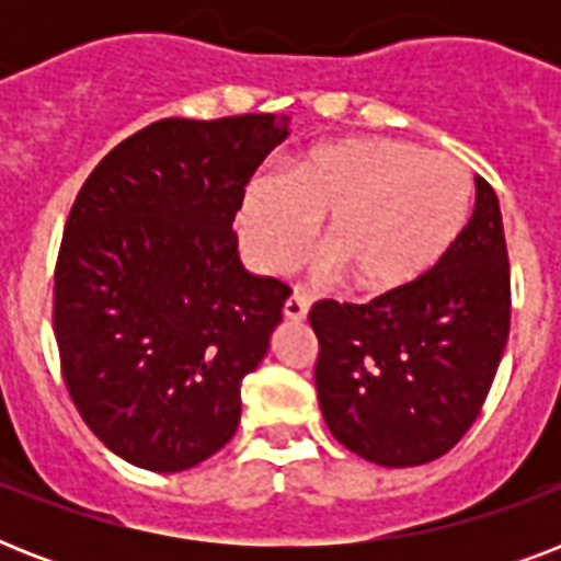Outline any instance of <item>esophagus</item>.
Here are the masks:
<instances>
[{
    "instance_id": "1",
    "label": "esophagus",
    "mask_w": 561,
    "mask_h": 561,
    "mask_svg": "<svg viewBox=\"0 0 561 561\" xmlns=\"http://www.w3.org/2000/svg\"><path fill=\"white\" fill-rule=\"evenodd\" d=\"M308 306H311V302H308L306 294L294 290V294L288 297V302H285V317H288V320H294V323H299V320H306Z\"/></svg>"
}]
</instances>
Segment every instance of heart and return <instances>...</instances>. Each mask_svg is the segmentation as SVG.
<instances>
[{
	"label": "heart",
	"instance_id": "obj_1",
	"mask_svg": "<svg viewBox=\"0 0 561 561\" xmlns=\"http://www.w3.org/2000/svg\"><path fill=\"white\" fill-rule=\"evenodd\" d=\"M471 174L448 153L401 139L320 145L285 174L250 183L238 232L262 271H294L317 220L334 271L390 294L439 264L469 218Z\"/></svg>",
	"mask_w": 561,
	"mask_h": 561
}]
</instances>
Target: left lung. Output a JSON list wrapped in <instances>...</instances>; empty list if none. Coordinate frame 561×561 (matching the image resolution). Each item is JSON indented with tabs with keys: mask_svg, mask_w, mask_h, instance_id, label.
Masks as SVG:
<instances>
[{
	"mask_svg": "<svg viewBox=\"0 0 561 561\" xmlns=\"http://www.w3.org/2000/svg\"><path fill=\"white\" fill-rule=\"evenodd\" d=\"M436 267L367 306L320 299L314 383L329 431L378 466H422L478 419L510 337V259L495 188Z\"/></svg>",
	"mask_w": 561,
	"mask_h": 561,
	"instance_id": "1",
	"label": "left lung"
}]
</instances>
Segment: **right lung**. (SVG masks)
Instances as JSON below:
<instances>
[{
  "label": "right lung",
  "instance_id": "1",
  "mask_svg": "<svg viewBox=\"0 0 561 561\" xmlns=\"http://www.w3.org/2000/svg\"><path fill=\"white\" fill-rule=\"evenodd\" d=\"M285 139L273 113L162 118L75 197L55 267L64 381L92 434L139 469L186 471L236 434L241 381L290 288L244 271L232 220Z\"/></svg>",
  "mask_w": 561,
  "mask_h": 561
}]
</instances>
